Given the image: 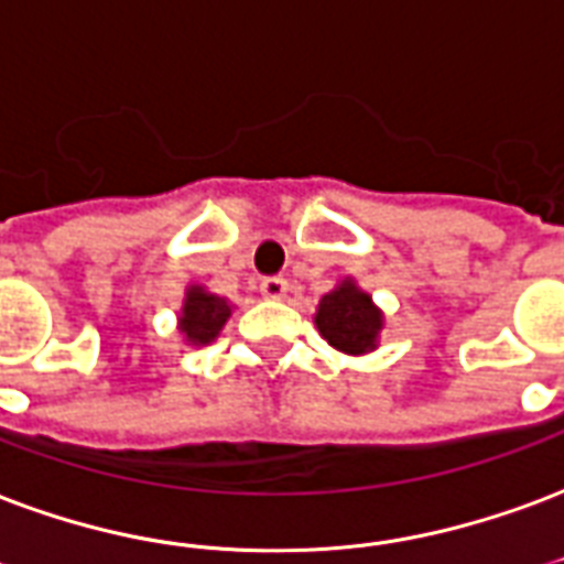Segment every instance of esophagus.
<instances>
[{"label": "esophagus", "instance_id": "34e87169", "mask_svg": "<svg viewBox=\"0 0 564 564\" xmlns=\"http://www.w3.org/2000/svg\"><path fill=\"white\" fill-rule=\"evenodd\" d=\"M261 294L267 300H282L288 294V282L282 276H270L261 282Z\"/></svg>", "mask_w": 564, "mask_h": 564}]
</instances>
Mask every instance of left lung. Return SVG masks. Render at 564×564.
I'll use <instances>...</instances> for the list:
<instances>
[{
	"label": "left lung",
	"instance_id": "1",
	"mask_svg": "<svg viewBox=\"0 0 564 564\" xmlns=\"http://www.w3.org/2000/svg\"><path fill=\"white\" fill-rule=\"evenodd\" d=\"M315 327L336 350L347 357H362L378 350L383 312L371 294L357 285V279L345 276L317 303Z\"/></svg>",
	"mask_w": 564,
	"mask_h": 564
}]
</instances>
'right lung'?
<instances>
[{
	"mask_svg": "<svg viewBox=\"0 0 564 564\" xmlns=\"http://www.w3.org/2000/svg\"><path fill=\"white\" fill-rule=\"evenodd\" d=\"M231 303L226 297H219L214 291H207L198 282H189L184 291V303L177 312V333L186 345L207 347L210 341H217L226 321L231 317Z\"/></svg>",
	"mask_w": 564,
	"mask_h": 564,
	"instance_id": "obj_1",
	"label": "right lung"
}]
</instances>
